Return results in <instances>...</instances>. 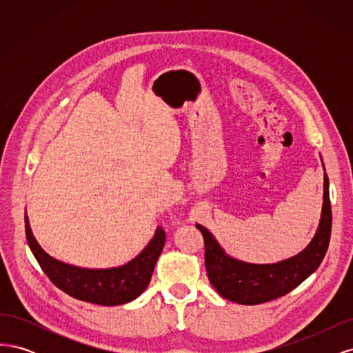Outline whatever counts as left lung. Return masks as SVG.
I'll return each mask as SVG.
<instances>
[{"label":"left lung","mask_w":353,"mask_h":353,"mask_svg":"<svg viewBox=\"0 0 353 353\" xmlns=\"http://www.w3.org/2000/svg\"><path fill=\"white\" fill-rule=\"evenodd\" d=\"M324 166V165H323ZM205 240V265L210 284L231 302L259 305L292 292L323 262L331 236V203L328 176L324 172V201L321 219L312 241L290 259L256 265L231 258L201 225H196Z\"/></svg>","instance_id":"8db88e82"}]
</instances>
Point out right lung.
I'll return each instance as SVG.
<instances>
[{
	"label": "right lung",
	"instance_id": "obj_1",
	"mask_svg": "<svg viewBox=\"0 0 353 353\" xmlns=\"http://www.w3.org/2000/svg\"><path fill=\"white\" fill-rule=\"evenodd\" d=\"M25 231L30 252L42 271L60 290L78 301L101 306H116L134 301L150 283L157 258L163 250L166 234L157 227L154 237L135 259L117 268L88 270L57 261L41 248L25 215Z\"/></svg>",
	"mask_w": 353,
	"mask_h": 353
}]
</instances>
